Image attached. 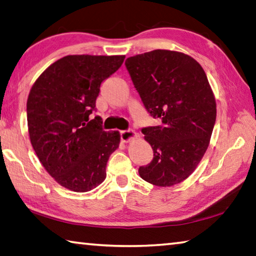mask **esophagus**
Here are the masks:
<instances>
[{
    "label": "esophagus",
    "instance_id": "1",
    "mask_svg": "<svg viewBox=\"0 0 256 256\" xmlns=\"http://www.w3.org/2000/svg\"><path fill=\"white\" fill-rule=\"evenodd\" d=\"M120 140L123 142H128L136 136V133L134 132L133 130H124V131L120 132Z\"/></svg>",
    "mask_w": 256,
    "mask_h": 256
}]
</instances>
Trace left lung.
Returning a JSON list of instances; mask_svg holds the SVG:
<instances>
[{
    "mask_svg": "<svg viewBox=\"0 0 256 256\" xmlns=\"http://www.w3.org/2000/svg\"><path fill=\"white\" fill-rule=\"evenodd\" d=\"M146 112L159 124L141 131L153 159L141 178L169 187L194 172L205 154L216 122V102L202 67L188 54L153 50L125 60Z\"/></svg>",
    "mask_w": 256,
    "mask_h": 256,
    "instance_id": "obj_1",
    "label": "left lung"
}]
</instances>
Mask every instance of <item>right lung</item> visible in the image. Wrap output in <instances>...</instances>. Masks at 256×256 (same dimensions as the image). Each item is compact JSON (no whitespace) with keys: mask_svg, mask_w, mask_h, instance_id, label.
<instances>
[{"mask_svg":"<svg viewBox=\"0 0 256 256\" xmlns=\"http://www.w3.org/2000/svg\"><path fill=\"white\" fill-rule=\"evenodd\" d=\"M125 56H66L41 74L26 102L31 144L59 184L85 192L102 184L120 133L106 132L96 112L100 85Z\"/></svg>","mask_w":256,"mask_h":256,"instance_id":"add662e5","label":"right lung"}]
</instances>
